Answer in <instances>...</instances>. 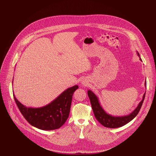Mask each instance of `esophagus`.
I'll list each match as a JSON object with an SVG mask.
<instances>
[{
  "label": "esophagus",
  "instance_id": "1",
  "mask_svg": "<svg viewBox=\"0 0 156 156\" xmlns=\"http://www.w3.org/2000/svg\"><path fill=\"white\" fill-rule=\"evenodd\" d=\"M85 82H83V83H82V84H83V85H85Z\"/></svg>",
  "mask_w": 156,
  "mask_h": 156
}]
</instances>
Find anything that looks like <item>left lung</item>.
I'll return each instance as SVG.
<instances>
[{
    "label": "left lung",
    "instance_id": "8db88e82",
    "mask_svg": "<svg viewBox=\"0 0 156 156\" xmlns=\"http://www.w3.org/2000/svg\"><path fill=\"white\" fill-rule=\"evenodd\" d=\"M137 55L140 57V54H139L138 52ZM140 60L142 61L141 58H140ZM145 86L146 87V81L145 82ZM87 93L90 101L95 117L102 125L110 128H116L122 126L133 119V118H135V117L137 115L138 112L140 110L145 95V92L141 102L138 104L135 109L132 112L128 114V115L123 116H113L111 115V114H108L104 110L100 104L98 97L93 92H92L90 90H89Z\"/></svg>",
    "mask_w": 156,
    "mask_h": 156
}]
</instances>
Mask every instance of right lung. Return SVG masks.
<instances>
[{
	"instance_id": "1",
	"label": "right lung",
	"mask_w": 156,
	"mask_h": 156,
	"mask_svg": "<svg viewBox=\"0 0 156 156\" xmlns=\"http://www.w3.org/2000/svg\"><path fill=\"white\" fill-rule=\"evenodd\" d=\"M78 88V85L68 88L51 103L37 108H27L13 95L18 109L31 125L42 130H53L61 127L68 118L72 97Z\"/></svg>"
}]
</instances>
